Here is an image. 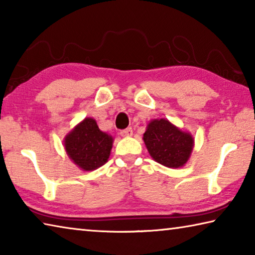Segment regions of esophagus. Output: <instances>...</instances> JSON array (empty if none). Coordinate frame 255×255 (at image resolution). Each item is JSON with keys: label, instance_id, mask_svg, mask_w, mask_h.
<instances>
[{"label": "esophagus", "instance_id": "34e87169", "mask_svg": "<svg viewBox=\"0 0 255 255\" xmlns=\"http://www.w3.org/2000/svg\"><path fill=\"white\" fill-rule=\"evenodd\" d=\"M120 135L123 137H129L132 135V128L131 127H128L126 129H123L122 131H120Z\"/></svg>", "mask_w": 255, "mask_h": 255}]
</instances>
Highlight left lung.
I'll return each instance as SVG.
<instances>
[{
  "mask_svg": "<svg viewBox=\"0 0 255 255\" xmlns=\"http://www.w3.org/2000/svg\"><path fill=\"white\" fill-rule=\"evenodd\" d=\"M144 141L150 156L167 167L183 166L193 147V138L165 119L148 124Z\"/></svg>",
  "mask_w": 255,
  "mask_h": 255,
  "instance_id": "left-lung-1",
  "label": "left lung"
}]
</instances>
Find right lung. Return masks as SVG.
Here are the masks:
<instances>
[{
    "label": "right lung",
    "instance_id": "right-lung-1",
    "mask_svg": "<svg viewBox=\"0 0 255 255\" xmlns=\"http://www.w3.org/2000/svg\"><path fill=\"white\" fill-rule=\"evenodd\" d=\"M112 137L99 129L97 122L85 118L65 138V149L73 162L84 171L102 166L109 158Z\"/></svg>",
    "mask_w": 255,
    "mask_h": 255
}]
</instances>
